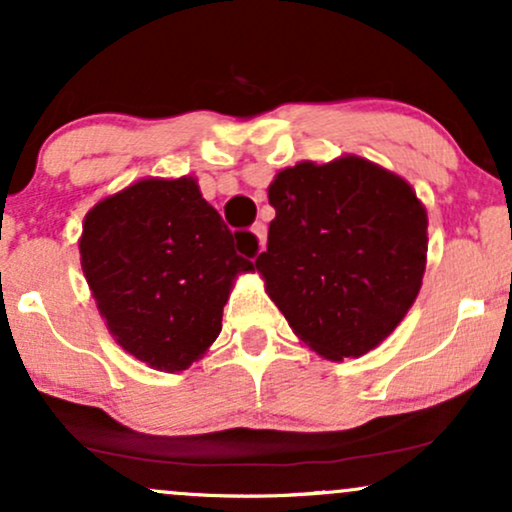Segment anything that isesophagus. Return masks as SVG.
<instances>
[{"instance_id":"1","label":"esophagus","mask_w":512,"mask_h":512,"mask_svg":"<svg viewBox=\"0 0 512 512\" xmlns=\"http://www.w3.org/2000/svg\"><path fill=\"white\" fill-rule=\"evenodd\" d=\"M252 233H255L257 238V252H262L267 248V226H264V223H255V226H252Z\"/></svg>"}]
</instances>
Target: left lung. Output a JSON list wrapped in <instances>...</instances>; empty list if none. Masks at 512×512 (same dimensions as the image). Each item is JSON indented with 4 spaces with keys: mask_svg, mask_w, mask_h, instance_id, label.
I'll use <instances>...</instances> for the list:
<instances>
[{
    "mask_svg": "<svg viewBox=\"0 0 512 512\" xmlns=\"http://www.w3.org/2000/svg\"><path fill=\"white\" fill-rule=\"evenodd\" d=\"M269 204L255 267L298 339L344 361L390 337L426 269L428 216L409 182L358 156L303 161L276 175Z\"/></svg>",
    "mask_w": 512,
    "mask_h": 512,
    "instance_id": "1",
    "label": "left lung"
}]
</instances>
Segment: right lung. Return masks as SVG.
<instances>
[{
	"label": "right lung",
	"instance_id": "right-lung-1",
	"mask_svg": "<svg viewBox=\"0 0 512 512\" xmlns=\"http://www.w3.org/2000/svg\"><path fill=\"white\" fill-rule=\"evenodd\" d=\"M252 238L228 231L195 178H146L88 211L81 269L115 342L178 373L219 337L233 279L255 269L237 245Z\"/></svg>",
	"mask_w": 512,
	"mask_h": 512
}]
</instances>
